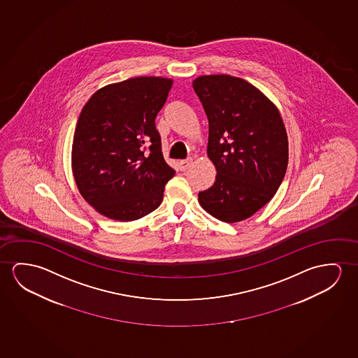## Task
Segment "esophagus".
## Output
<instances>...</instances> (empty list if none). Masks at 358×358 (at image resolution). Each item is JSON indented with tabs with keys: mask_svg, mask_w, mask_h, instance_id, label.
<instances>
[{
	"mask_svg": "<svg viewBox=\"0 0 358 358\" xmlns=\"http://www.w3.org/2000/svg\"><path fill=\"white\" fill-rule=\"evenodd\" d=\"M192 157H188L187 159H182V161H180V164H178V167H180V170H187L188 167H189V165L192 164Z\"/></svg>",
	"mask_w": 358,
	"mask_h": 358,
	"instance_id": "esophagus-1",
	"label": "esophagus"
}]
</instances>
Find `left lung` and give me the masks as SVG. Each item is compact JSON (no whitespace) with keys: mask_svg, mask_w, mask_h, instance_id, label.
Here are the masks:
<instances>
[{"mask_svg":"<svg viewBox=\"0 0 358 358\" xmlns=\"http://www.w3.org/2000/svg\"><path fill=\"white\" fill-rule=\"evenodd\" d=\"M193 89L208 117L207 155L217 170L199 193L209 215L236 223L274 197L285 176L289 149L280 113L250 83L227 74L202 76Z\"/></svg>","mask_w":358,"mask_h":358,"instance_id":"left-lung-1","label":"left lung"}]
</instances>
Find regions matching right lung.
I'll use <instances>...</instances> for the list:
<instances>
[{"instance_id":"right-lung-1","label":"right lung","mask_w":358,"mask_h":358,"mask_svg":"<svg viewBox=\"0 0 358 358\" xmlns=\"http://www.w3.org/2000/svg\"><path fill=\"white\" fill-rule=\"evenodd\" d=\"M172 83L131 78L99 89L84 105L73 138V176L100 215L130 222L162 202L175 170L164 159L155 119Z\"/></svg>"}]
</instances>
